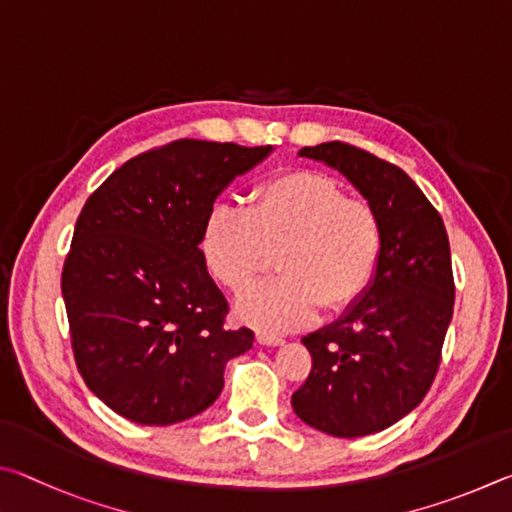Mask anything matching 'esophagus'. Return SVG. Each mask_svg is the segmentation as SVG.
Returning <instances> with one entry per match:
<instances>
[{"label":"esophagus","mask_w":512,"mask_h":512,"mask_svg":"<svg viewBox=\"0 0 512 512\" xmlns=\"http://www.w3.org/2000/svg\"><path fill=\"white\" fill-rule=\"evenodd\" d=\"M256 342L261 346H283L285 339L276 337V335H270V333H258L256 335Z\"/></svg>","instance_id":"obj_1"}]
</instances>
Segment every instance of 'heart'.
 <instances>
[{
	"instance_id": "b5f03b06",
	"label": "heart",
	"mask_w": 512,
	"mask_h": 512,
	"mask_svg": "<svg viewBox=\"0 0 512 512\" xmlns=\"http://www.w3.org/2000/svg\"><path fill=\"white\" fill-rule=\"evenodd\" d=\"M200 247L209 272L231 292L249 288L281 251V279L251 288L236 315L285 333L308 326L321 306L342 312L364 297L380 263L382 229L371 206L348 200L335 177L294 170L258 186L247 211L215 206Z\"/></svg>"
}]
</instances>
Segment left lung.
I'll use <instances>...</instances> for the list:
<instances>
[{"label": "left lung", "instance_id": "left-lung-1", "mask_svg": "<svg viewBox=\"0 0 512 512\" xmlns=\"http://www.w3.org/2000/svg\"><path fill=\"white\" fill-rule=\"evenodd\" d=\"M342 173L380 220L382 254L364 297L301 342L312 371L292 396L303 423L369 436L414 411L434 382L454 279L441 215L398 166L342 141L299 150Z\"/></svg>", "mask_w": 512, "mask_h": 512}]
</instances>
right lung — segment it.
<instances>
[{
    "instance_id": "add662e5",
    "label": "right lung",
    "mask_w": 512,
    "mask_h": 512,
    "mask_svg": "<svg viewBox=\"0 0 512 512\" xmlns=\"http://www.w3.org/2000/svg\"><path fill=\"white\" fill-rule=\"evenodd\" d=\"M272 146L182 139L114 170L78 215L62 270L71 346L89 391L139 425L202 414L254 344L200 249L213 202Z\"/></svg>"
}]
</instances>
